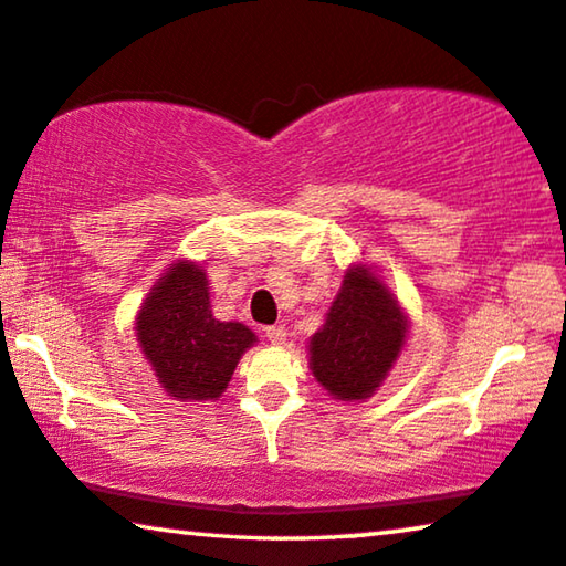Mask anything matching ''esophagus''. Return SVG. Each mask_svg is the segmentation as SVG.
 Instances as JSON below:
<instances>
[{
  "label": "esophagus",
  "instance_id": "34e87169",
  "mask_svg": "<svg viewBox=\"0 0 566 566\" xmlns=\"http://www.w3.org/2000/svg\"><path fill=\"white\" fill-rule=\"evenodd\" d=\"M265 337L270 339V344H283V342H285V326H281V324L268 326Z\"/></svg>",
  "mask_w": 566,
  "mask_h": 566
}]
</instances>
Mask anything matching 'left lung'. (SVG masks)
Instances as JSON below:
<instances>
[{
  "label": "left lung",
  "mask_w": 566,
  "mask_h": 566,
  "mask_svg": "<svg viewBox=\"0 0 566 566\" xmlns=\"http://www.w3.org/2000/svg\"><path fill=\"white\" fill-rule=\"evenodd\" d=\"M408 314L373 265L352 263L326 318L308 339V370L332 398L375 396L408 339Z\"/></svg>",
  "instance_id": "left-lung-1"
}]
</instances>
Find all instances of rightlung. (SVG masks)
Returning a JSON list of instances; mask_svg holds the SVG:
<instances>
[{
  "label": "right lung",
  "mask_w": 566,
  "mask_h": 566,
  "mask_svg": "<svg viewBox=\"0 0 566 566\" xmlns=\"http://www.w3.org/2000/svg\"><path fill=\"white\" fill-rule=\"evenodd\" d=\"M135 337L160 388L188 403L222 398L240 357L258 342L250 326L214 318L207 270L184 258L145 296Z\"/></svg>",
  "instance_id": "obj_1"
}]
</instances>
